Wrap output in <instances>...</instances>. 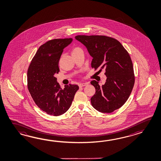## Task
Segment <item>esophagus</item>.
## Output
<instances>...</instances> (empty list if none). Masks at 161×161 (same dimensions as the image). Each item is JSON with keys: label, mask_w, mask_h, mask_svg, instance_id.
<instances>
[{"label": "esophagus", "mask_w": 161, "mask_h": 161, "mask_svg": "<svg viewBox=\"0 0 161 161\" xmlns=\"http://www.w3.org/2000/svg\"><path fill=\"white\" fill-rule=\"evenodd\" d=\"M88 84L87 82H81V83H79V87H82L84 86H87Z\"/></svg>", "instance_id": "obj_1"}]
</instances>
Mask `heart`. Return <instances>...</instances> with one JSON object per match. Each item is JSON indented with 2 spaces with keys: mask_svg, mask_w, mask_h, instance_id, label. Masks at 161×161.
Listing matches in <instances>:
<instances>
[{
  "mask_svg": "<svg viewBox=\"0 0 161 161\" xmlns=\"http://www.w3.org/2000/svg\"><path fill=\"white\" fill-rule=\"evenodd\" d=\"M81 49L80 48H79V47H74L73 49H72V53L73 54V53H75L77 52H78L79 50H81Z\"/></svg>",
  "mask_w": 161,
  "mask_h": 161,
  "instance_id": "obj_1",
  "label": "heart"
}]
</instances>
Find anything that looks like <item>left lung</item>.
<instances>
[{"label": "left lung", "instance_id": "left-lung-1", "mask_svg": "<svg viewBox=\"0 0 161 161\" xmlns=\"http://www.w3.org/2000/svg\"><path fill=\"white\" fill-rule=\"evenodd\" d=\"M75 40L86 46L92 56L91 66L98 72L105 70L106 82L102 86L93 80L95 94L91 100L94 108L111 113L120 108L128 100L134 86L131 57L120 42L104 36H77Z\"/></svg>", "mask_w": 161, "mask_h": 161}]
</instances>
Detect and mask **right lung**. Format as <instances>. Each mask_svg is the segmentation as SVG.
<instances>
[{
  "instance_id": "1",
  "label": "right lung",
  "mask_w": 161,
  "mask_h": 161,
  "mask_svg": "<svg viewBox=\"0 0 161 161\" xmlns=\"http://www.w3.org/2000/svg\"><path fill=\"white\" fill-rule=\"evenodd\" d=\"M72 38L50 40L40 46L27 70V87L36 105L46 114L59 116L72 104L77 85L60 87L55 74L59 71L58 63L64 49Z\"/></svg>"
}]
</instances>
